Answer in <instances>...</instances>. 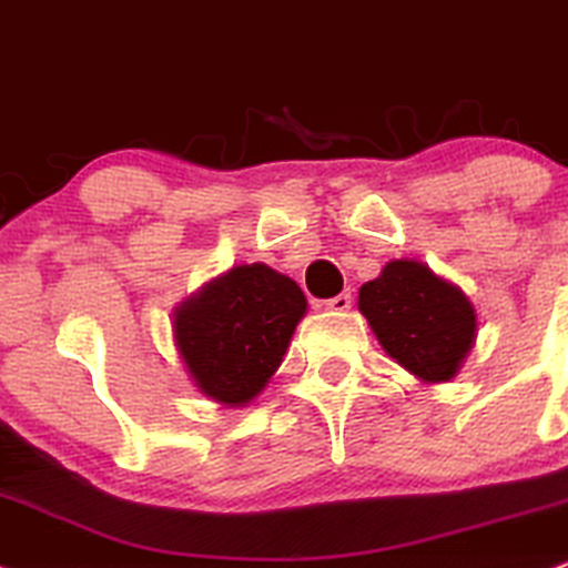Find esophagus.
Segmentation results:
<instances>
[{"label": "esophagus", "instance_id": "1", "mask_svg": "<svg viewBox=\"0 0 568 568\" xmlns=\"http://www.w3.org/2000/svg\"><path fill=\"white\" fill-rule=\"evenodd\" d=\"M351 303H353V297H351V292H339V295H335V297H329L326 300V308L329 311H337V313H343V311H348L351 308Z\"/></svg>", "mask_w": 568, "mask_h": 568}]
</instances>
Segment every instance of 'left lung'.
<instances>
[{"instance_id":"1","label":"left lung","mask_w":568,"mask_h":568,"mask_svg":"<svg viewBox=\"0 0 568 568\" xmlns=\"http://www.w3.org/2000/svg\"><path fill=\"white\" fill-rule=\"evenodd\" d=\"M383 351L423 383H446L476 339V308L463 290L417 260H393L358 292Z\"/></svg>"}]
</instances>
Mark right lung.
Instances as JSON below:
<instances>
[{"instance_id":"obj_1","label":"right lung","mask_w":568,"mask_h":568,"mask_svg":"<svg viewBox=\"0 0 568 568\" xmlns=\"http://www.w3.org/2000/svg\"><path fill=\"white\" fill-rule=\"evenodd\" d=\"M308 300L284 273L236 265L175 311V345L196 388L212 402L244 406L282 364Z\"/></svg>"}]
</instances>
